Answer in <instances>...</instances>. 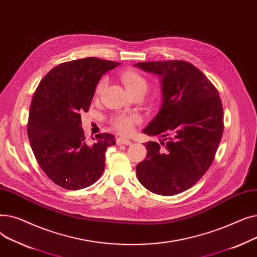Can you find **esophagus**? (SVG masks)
Masks as SVG:
<instances>
[{"mask_svg":"<svg viewBox=\"0 0 257 257\" xmlns=\"http://www.w3.org/2000/svg\"><path fill=\"white\" fill-rule=\"evenodd\" d=\"M116 144L117 145H126V146H128V145L131 144V142L129 140H126V139H123V138H117L116 139Z\"/></svg>","mask_w":257,"mask_h":257,"instance_id":"obj_1","label":"esophagus"}]
</instances>
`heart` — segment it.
<instances>
[{"mask_svg": "<svg viewBox=\"0 0 257 257\" xmlns=\"http://www.w3.org/2000/svg\"><path fill=\"white\" fill-rule=\"evenodd\" d=\"M120 80L130 94H142L143 96L148 90V87H149L148 79L137 71L128 70L123 72L120 74ZM105 84L106 79L102 78L96 86V93H101L105 87ZM139 123L140 117L136 114H118L113 116L111 119V124L114 130L120 134H124V136L130 134L133 131L134 126Z\"/></svg>", "mask_w": 257, "mask_h": 257, "instance_id": "obj_1", "label": "heart"}]
</instances>
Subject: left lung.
Listing matches in <instances>:
<instances>
[{
	"label": "left lung",
	"mask_w": 257,
	"mask_h": 257,
	"mask_svg": "<svg viewBox=\"0 0 257 257\" xmlns=\"http://www.w3.org/2000/svg\"><path fill=\"white\" fill-rule=\"evenodd\" d=\"M136 66L160 77L163 103L144 129L163 141L145 144L146 158L137 166L140 182L150 192L173 196L195 185L211 166L223 130L218 89L184 60L139 62Z\"/></svg>",
	"instance_id": "left-lung-1"
}]
</instances>
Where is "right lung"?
<instances>
[{
	"mask_svg": "<svg viewBox=\"0 0 257 257\" xmlns=\"http://www.w3.org/2000/svg\"><path fill=\"white\" fill-rule=\"evenodd\" d=\"M119 62L87 57L60 63L38 84L31 101L29 142L39 167L57 185L77 191L96 182L114 136L100 133L87 144L81 114L87 112L101 77Z\"/></svg>",
	"mask_w": 257,
	"mask_h": 257,
	"instance_id": "add662e5",
	"label": "right lung"
}]
</instances>
